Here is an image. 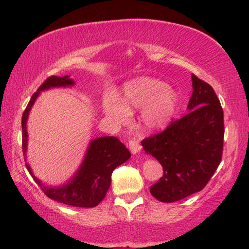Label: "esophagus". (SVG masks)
I'll use <instances>...</instances> for the list:
<instances>
[{"mask_svg": "<svg viewBox=\"0 0 249 249\" xmlns=\"http://www.w3.org/2000/svg\"><path fill=\"white\" fill-rule=\"evenodd\" d=\"M128 145H129V150L131 151L133 154H136V153H138L141 150V145L137 139H130L128 141Z\"/></svg>", "mask_w": 249, "mask_h": 249, "instance_id": "esophagus-1", "label": "esophagus"}]
</instances>
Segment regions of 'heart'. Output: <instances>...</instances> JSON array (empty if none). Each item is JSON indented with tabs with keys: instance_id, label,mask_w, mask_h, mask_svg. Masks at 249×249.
<instances>
[{
	"instance_id": "obj_1",
	"label": "heart",
	"mask_w": 249,
	"mask_h": 249,
	"mask_svg": "<svg viewBox=\"0 0 249 249\" xmlns=\"http://www.w3.org/2000/svg\"><path fill=\"white\" fill-rule=\"evenodd\" d=\"M124 98V103L114 95L105 98V113L114 125L128 121L129 108H142L140 119L144 127L160 128L171 120L177 107L174 89L151 78H140L128 83L125 88Z\"/></svg>"
}]
</instances>
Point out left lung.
Returning <instances> with one entry per match:
<instances>
[{
    "label": "left lung",
    "instance_id": "1",
    "mask_svg": "<svg viewBox=\"0 0 249 249\" xmlns=\"http://www.w3.org/2000/svg\"><path fill=\"white\" fill-rule=\"evenodd\" d=\"M188 111L160 133L141 141L143 150L161 163L163 176L150 192L161 202H174L200 192L220 163L224 147V111L208 82L192 75Z\"/></svg>",
    "mask_w": 249,
    "mask_h": 249
}]
</instances>
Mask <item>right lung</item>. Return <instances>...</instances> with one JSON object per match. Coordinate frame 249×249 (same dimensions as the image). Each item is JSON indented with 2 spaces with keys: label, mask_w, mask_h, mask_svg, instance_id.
<instances>
[{
  "label": "right lung",
  "mask_w": 249,
  "mask_h": 249,
  "mask_svg": "<svg viewBox=\"0 0 249 249\" xmlns=\"http://www.w3.org/2000/svg\"><path fill=\"white\" fill-rule=\"evenodd\" d=\"M71 79L65 77L51 76L40 84L38 89L32 95L30 102L22 114V150L26 151V120L29 111L33 106L36 97L43 89L55 87L72 86ZM130 157L129 151L116 137H102L91 142L84 158L83 163L77 174L67 185L62 187H47L38 178L34 177L28 163L26 169L34 181L38 184L44 194L57 202L79 208H94L102 201L107 194L111 184V176L116 167L125 162Z\"/></svg>",
  "instance_id": "right-lung-1"
}]
</instances>
